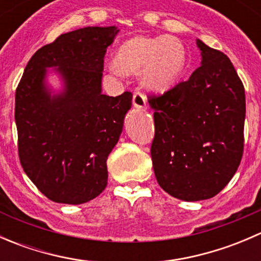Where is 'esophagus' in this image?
Masks as SVG:
<instances>
[{
	"label": "esophagus",
	"instance_id": "obj_1",
	"mask_svg": "<svg viewBox=\"0 0 261 261\" xmlns=\"http://www.w3.org/2000/svg\"><path fill=\"white\" fill-rule=\"evenodd\" d=\"M133 105L135 109L144 110L146 107V97L141 92H135L133 96Z\"/></svg>",
	"mask_w": 261,
	"mask_h": 261
}]
</instances>
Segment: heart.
Masks as SVG:
<instances>
[{
  "instance_id": "heart-1",
  "label": "heart",
  "mask_w": 261,
  "mask_h": 261,
  "mask_svg": "<svg viewBox=\"0 0 261 261\" xmlns=\"http://www.w3.org/2000/svg\"><path fill=\"white\" fill-rule=\"evenodd\" d=\"M186 64V51L178 39L169 35L136 36L117 50L109 68L115 74L140 72L141 84L156 93L172 88Z\"/></svg>"
}]
</instances>
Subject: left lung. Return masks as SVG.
<instances>
[{
    "instance_id": "left-lung-1",
    "label": "left lung",
    "mask_w": 261,
    "mask_h": 261,
    "mask_svg": "<svg viewBox=\"0 0 261 261\" xmlns=\"http://www.w3.org/2000/svg\"><path fill=\"white\" fill-rule=\"evenodd\" d=\"M201 67L151 97V160L159 186L174 198L203 201L220 193L240 165L245 89L227 55L197 39Z\"/></svg>"
}]
</instances>
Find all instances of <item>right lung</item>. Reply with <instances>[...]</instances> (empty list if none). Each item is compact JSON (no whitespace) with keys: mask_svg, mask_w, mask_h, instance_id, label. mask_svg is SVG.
I'll use <instances>...</instances> for the list:
<instances>
[{"mask_svg":"<svg viewBox=\"0 0 261 261\" xmlns=\"http://www.w3.org/2000/svg\"><path fill=\"white\" fill-rule=\"evenodd\" d=\"M118 31L88 26L62 34L31 57L18 83L15 121L21 165L57 203H86L107 186V158L133 99L130 92L102 94L103 58ZM51 72L62 82L60 90L48 84Z\"/></svg>","mask_w":261,"mask_h":261,"instance_id":"right-lung-1","label":"right lung"}]
</instances>
